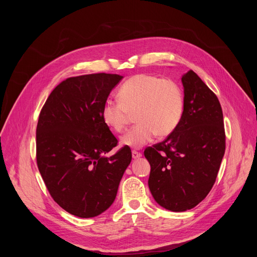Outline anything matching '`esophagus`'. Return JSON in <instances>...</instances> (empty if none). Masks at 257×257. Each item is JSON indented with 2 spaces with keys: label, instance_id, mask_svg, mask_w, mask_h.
Here are the masks:
<instances>
[{
  "label": "esophagus",
  "instance_id": "1",
  "mask_svg": "<svg viewBox=\"0 0 257 257\" xmlns=\"http://www.w3.org/2000/svg\"><path fill=\"white\" fill-rule=\"evenodd\" d=\"M141 156H142V155H141L140 153H138V152H136V151H132V158H133L134 160L141 158Z\"/></svg>",
  "mask_w": 257,
  "mask_h": 257
}]
</instances>
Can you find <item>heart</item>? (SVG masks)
Returning <instances> with one entry per match:
<instances>
[{
	"label": "heart",
	"instance_id": "heart-1",
	"mask_svg": "<svg viewBox=\"0 0 257 257\" xmlns=\"http://www.w3.org/2000/svg\"><path fill=\"white\" fill-rule=\"evenodd\" d=\"M119 100L107 99L101 109L103 123L120 133L131 114L137 121L122 137L121 143L140 149L156 135L166 137L178 127L184 113V94L180 84L152 74H137L126 80L118 91Z\"/></svg>",
	"mask_w": 257,
	"mask_h": 257
}]
</instances>
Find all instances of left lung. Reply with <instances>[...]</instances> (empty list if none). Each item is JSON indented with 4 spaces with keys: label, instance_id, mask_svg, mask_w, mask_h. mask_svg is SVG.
I'll return each instance as SVG.
<instances>
[{
    "label": "left lung",
    "instance_id": "left-lung-1",
    "mask_svg": "<svg viewBox=\"0 0 257 257\" xmlns=\"http://www.w3.org/2000/svg\"><path fill=\"white\" fill-rule=\"evenodd\" d=\"M184 113L164 141L149 146V187L155 200L172 211H185L211 190L221 166L226 134L221 103L192 70L182 75Z\"/></svg>",
    "mask_w": 257,
    "mask_h": 257
}]
</instances>
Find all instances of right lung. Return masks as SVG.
I'll return each mask as SVG.
<instances>
[{
    "mask_svg": "<svg viewBox=\"0 0 257 257\" xmlns=\"http://www.w3.org/2000/svg\"><path fill=\"white\" fill-rule=\"evenodd\" d=\"M123 78L96 73L69 77L46 100L36 127V164L53 199L79 217H93L114 202L132 154L101 118L111 90Z\"/></svg>",
    "mask_w": 257,
    "mask_h": 257,
    "instance_id": "right-lung-1",
    "label": "right lung"
}]
</instances>
